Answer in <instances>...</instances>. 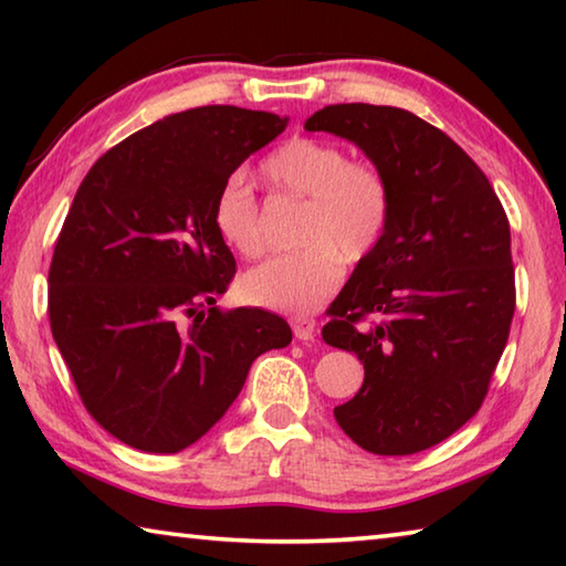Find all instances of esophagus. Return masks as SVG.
Masks as SVG:
<instances>
[{
  "instance_id": "obj_1",
  "label": "esophagus",
  "mask_w": 566,
  "mask_h": 566,
  "mask_svg": "<svg viewBox=\"0 0 566 566\" xmlns=\"http://www.w3.org/2000/svg\"><path fill=\"white\" fill-rule=\"evenodd\" d=\"M292 329H294V337L300 342H312L314 329H317V322H314L312 317H304V314H300V317H292Z\"/></svg>"
}]
</instances>
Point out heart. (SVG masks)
<instances>
[{"mask_svg":"<svg viewBox=\"0 0 566 566\" xmlns=\"http://www.w3.org/2000/svg\"><path fill=\"white\" fill-rule=\"evenodd\" d=\"M262 175L282 195L304 199L300 252L249 270L239 292L274 312H312L342 284L344 262L357 264L381 244L391 219L389 179L369 161L349 159L327 139L294 137L262 161ZM217 234L237 254L254 260L266 249L260 202L234 175L217 191Z\"/></svg>","mask_w":566,"mask_h":566,"instance_id":"b5f03b06","label":"heart"}]
</instances>
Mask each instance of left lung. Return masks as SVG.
I'll return each mask as SVG.
<instances>
[{
    "instance_id": "left-lung-1",
    "label": "left lung",
    "mask_w": 566,
    "mask_h": 566,
    "mask_svg": "<svg viewBox=\"0 0 566 566\" xmlns=\"http://www.w3.org/2000/svg\"><path fill=\"white\" fill-rule=\"evenodd\" d=\"M304 129L354 142L391 187L387 234L322 329L364 364L361 389L334 419L371 454H417L490 391L516 304L510 219L474 159L407 109L332 104Z\"/></svg>"
}]
</instances>
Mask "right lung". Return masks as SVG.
Instances as JSON below:
<instances>
[{"instance_id": "obj_1", "label": "right lung", "mask_w": 566, "mask_h": 566, "mask_svg": "<svg viewBox=\"0 0 566 566\" xmlns=\"http://www.w3.org/2000/svg\"><path fill=\"white\" fill-rule=\"evenodd\" d=\"M286 117L209 104L102 155L50 264V324L76 391L112 437L151 454L202 439L252 361L292 342L282 317L222 312L237 262L217 234L219 187Z\"/></svg>"}]
</instances>
